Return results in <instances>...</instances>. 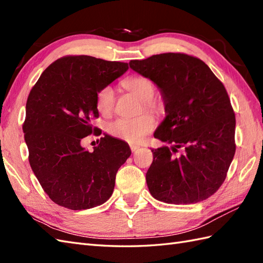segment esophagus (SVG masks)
<instances>
[{"instance_id": "34e87169", "label": "esophagus", "mask_w": 263, "mask_h": 263, "mask_svg": "<svg viewBox=\"0 0 263 263\" xmlns=\"http://www.w3.org/2000/svg\"><path fill=\"white\" fill-rule=\"evenodd\" d=\"M139 148H140V146H139V145H137V144H130V149H131V151H132V152L137 151Z\"/></svg>"}]
</instances>
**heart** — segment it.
Returning a JSON list of instances; mask_svg holds the SVG:
<instances>
[{
  "instance_id": "heart-1",
  "label": "heart",
  "mask_w": 263,
  "mask_h": 263,
  "mask_svg": "<svg viewBox=\"0 0 263 263\" xmlns=\"http://www.w3.org/2000/svg\"><path fill=\"white\" fill-rule=\"evenodd\" d=\"M122 85L142 101V109L152 113H159L162 105L159 101L154 99L155 84L149 77L142 75H133L125 78ZM115 104V91L111 85H105L99 89L96 94V107L103 115L112 113ZM156 122L151 114H142L134 119L120 118L107 125V132L112 137L126 142L136 143L155 129Z\"/></svg>"
}]
</instances>
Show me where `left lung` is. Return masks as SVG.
<instances>
[{"mask_svg": "<svg viewBox=\"0 0 263 263\" xmlns=\"http://www.w3.org/2000/svg\"><path fill=\"white\" fill-rule=\"evenodd\" d=\"M130 67L160 88L167 117L155 138L174 144L152 149L145 175L155 198L194 204L212 196L227 178L235 154V114L223 83L197 57L181 52L131 60ZM183 148V154H173Z\"/></svg>", "mask_w": 263, "mask_h": 263, "instance_id": "obj_1", "label": "left lung"}]
</instances>
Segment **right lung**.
Masks as SVG:
<instances>
[{"instance_id":"obj_1","label":"right lung","mask_w":263,"mask_h":263,"mask_svg":"<svg viewBox=\"0 0 263 263\" xmlns=\"http://www.w3.org/2000/svg\"><path fill=\"white\" fill-rule=\"evenodd\" d=\"M127 68V63L65 56L48 66L30 90L22 125L29 162L42 189L59 206L87 210L113 194L130 146L107 134L91 152L81 141L102 133L90 123L99 118L96 94Z\"/></svg>"}]
</instances>
